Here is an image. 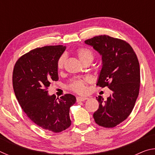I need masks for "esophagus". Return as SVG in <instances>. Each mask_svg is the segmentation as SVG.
Here are the masks:
<instances>
[{"label":"esophagus","instance_id":"34e87169","mask_svg":"<svg viewBox=\"0 0 155 155\" xmlns=\"http://www.w3.org/2000/svg\"><path fill=\"white\" fill-rule=\"evenodd\" d=\"M88 98L87 97H81V96H78L77 98V101L78 102H82V101H85L86 100H87Z\"/></svg>","mask_w":155,"mask_h":155}]
</instances>
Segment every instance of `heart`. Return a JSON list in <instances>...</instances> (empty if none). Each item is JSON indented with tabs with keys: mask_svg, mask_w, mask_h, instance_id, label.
I'll return each mask as SVG.
<instances>
[{
	"mask_svg": "<svg viewBox=\"0 0 155 155\" xmlns=\"http://www.w3.org/2000/svg\"><path fill=\"white\" fill-rule=\"evenodd\" d=\"M77 56L80 61L83 63H85L87 61H92L94 59V54L92 53L90 50L85 48H78L77 51ZM65 60V56L63 54L59 57L57 61V68L58 69H61L64 67V62ZM87 82H89L88 78H77V79L72 80L68 84V87L72 91L77 92L78 94H83L86 91L87 89Z\"/></svg>",
	"mask_w": 155,
	"mask_h": 155,
	"instance_id": "1",
	"label": "heart"
}]
</instances>
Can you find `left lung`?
I'll list each match as a JSON object with an SVG mask.
<instances>
[{"label":"left lung","instance_id":"obj_1","mask_svg":"<svg viewBox=\"0 0 155 155\" xmlns=\"http://www.w3.org/2000/svg\"><path fill=\"white\" fill-rule=\"evenodd\" d=\"M102 57L97 85L107 86L111 94L104 101L97 97L99 108L93 117L96 124L105 128L116 127L132 112L139 95L140 64L134 51L127 41L109 35L94 37L85 41Z\"/></svg>","mask_w":155,"mask_h":155}]
</instances>
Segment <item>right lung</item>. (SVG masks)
<instances>
[{"instance_id": "1", "label": "right lung", "mask_w": 155, "mask_h": 155, "mask_svg": "<svg viewBox=\"0 0 155 155\" xmlns=\"http://www.w3.org/2000/svg\"><path fill=\"white\" fill-rule=\"evenodd\" d=\"M66 47L46 46L26 53L15 63L13 87L27 116L43 129L59 133L71 125L70 109L77 99L72 94L56 98L47 89L58 81L57 61Z\"/></svg>"}]
</instances>
